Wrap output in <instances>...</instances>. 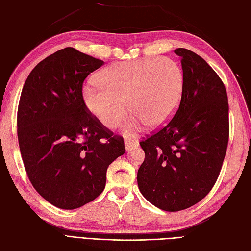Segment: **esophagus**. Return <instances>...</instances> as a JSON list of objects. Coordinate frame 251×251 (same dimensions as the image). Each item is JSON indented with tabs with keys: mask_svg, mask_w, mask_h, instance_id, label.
I'll list each match as a JSON object with an SVG mask.
<instances>
[{
	"mask_svg": "<svg viewBox=\"0 0 251 251\" xmlns=\"http://www.w3.org/2000/svg\"><path fill=\"white\" fill-rule=\"evenodd\" d=\"M125 146H126V151H130L133 148L138 147V141H136V140H126Z\"/></svg>",
	"mask_w": 251,
	"mask_h": 251,
	"instance_id": "34e87169",
	"label": "esophagus"
}]
</instances>
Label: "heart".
I'll return each instance as SVG.
<instances>
[{
	"label": "heart",
	"instance_id": "obj_1",
	"mask_svg": "<svg viewBox=\"0 0 251 251\" xmlns=\"http://www.w3.org/2000/svg\"><path fill=\"white\" fill-rule=\"evenodd\" d=\"M82 89L87 108L109 128L116 127L128 108L134 114L124 126L133 135L146 124L160 127L176 113L184 92V73L170 57H146L115 63Z\"/></svg>",
	"mask_w": 251,
	"mask_h": 251
}]
</instances>
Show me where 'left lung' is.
<instances>
[{"label": "left lung", "mask_w": 251, "mask_h": 251, "mask_svg": "<svg viewBox=\"0 0 251 251\" xmlns=\"http://www.w3.org/2000/svg\"><path fill=\"white\" fill-rule=\"evenodd\" d=\"M184 92L168 125L141 140L144 161L137 174L140 193L165 211L193 206L211 191L222 169L229 138L228 98L215 70L184 48Z\"/></svg>", "instance_id": "8db88e82"}]
</instances>
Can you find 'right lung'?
<instances>
[{
	"label": "right lung",
	"mask_w": 251,
	"mask_h": 251,
	"mask_svg": "<svg viewBox=\"0 0 251 251\" xmlns=\"http://www.w3.org/2000/svg\"><path fill=\"white\" fill-rule=\"evenodd\" d=\"M103 65L72 47L37 64L23 87L18 139L27 176L45 200L62 209L93 201L105 186L107 170L125 154L114 135L87 108L82 85Z\"/></svg>",
	"instance_id": "add662e5"
}]
</instances>
